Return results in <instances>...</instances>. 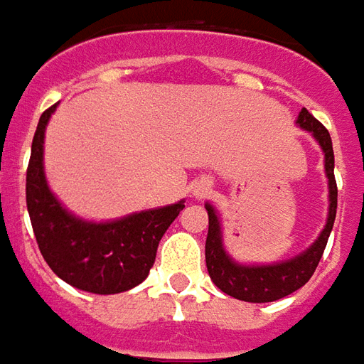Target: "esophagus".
<instances>
[{
	"mask_svg": "<svg viewBox=\"0 0 364 364\" xmlns=\"http://www.w3.org/2000/svg\"><path fill=\"white\" fill-rule=\"evenodd\" d=\"M208 191H210V185H208V183H198L197 187H195V195H197V197H205Z\"/></svg>",
	"mask_w": 364,
	"mask_h": 364,
	"instance_id": "34e87169",
	"label": "esophagus"
}]
</instances>
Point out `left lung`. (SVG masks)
<instances>
[{"label": "left lung", "mask_w": 364, "mask_h": 364, "mask_svg": "<svg viewBox=\"0 0 364 364\" xmlns=\"http://www.w3.org/2000/svg\"><path fill=\"white\" fill-rule=\"evenodd\" d=\"M296 124L308 130L320 144L323 151V167L328 175L329 187V213L326 226L321 230L318 240L314 242L306 252H302L292 259L273 263V265H244L236 263L230 257L224 244H222V228L218 214L213 205L206 203V213H208V236H206L205 255L206 269L213 282L230 296L244 300V302H273L279 298L292 294L294 290L304 287L310 281L318 263H320L328 237L333 228L337 213V183L333 175V146H331V136L310 112L302 109L298 114Z\"/></svg>", "instance_id": "1"}]
</instances>
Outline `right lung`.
Segmentation results:
<instances>
[{
    "mask_svg": "<svg viewBox=\"0 0 364 364\" xmlns=\"http://www.w3.org/2000/svg\"><path fill=\"white\" fill-rule=\"evenodd\" d=\"M54 111L56 105L38 120L27 167V210L38 250L48 267L75 289L93 294L134 289L150 273L159 240L185 200L111 222H90L68 213L44 175V130Z\"/></svg>",
    "mask_w": 364,
    "mask_h": 364,
    "instance_id": "add662e5",
    "label": "right lung"
}]
</instances>
